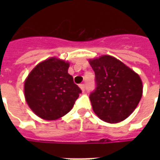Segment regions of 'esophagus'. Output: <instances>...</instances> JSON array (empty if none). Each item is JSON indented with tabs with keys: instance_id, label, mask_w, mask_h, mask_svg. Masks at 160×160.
<instances>
[{
	"instance_id": "obj_1",
	"label": "esophagus",
	"mask_w": 160,
	"mask_h": 160,
	"mask_svg": "<svg viewBox=\"0 0 160 160\" xmlns=\"http://www.w3.org/2000/svg\"><path fill=\"white\" fill-rule=\"evenodd\" d=\"M79 86H80V89H81V90H82L83 92H84V91H85V85H84V84H80V85H79Z\"/></svg>"
}]
</instances>
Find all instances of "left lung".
Instances as JSON below:
<instances>
[{
	"instance_id": "left-lung-1",
	"label": "left lung",
	"mask_w": 160,
	"mask_h": 160,
	"mask_svg": "<svg viewBox=\"0 0 160 160\" xmlns=\"http://www.w3.org/2000/svg\"><path fill=\"white\" fill-rule=\"evenodd\" d=\"M96 88L90 93L93 110L107 123H119L133 113L140 101L143 85L138 74L120 60L102 55L90 60Z\"/></svg>"
}]
</instances>
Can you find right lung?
I'll return each mask as SVG.
<instances>
[{"mask_svg":"<svg viewBox=\"0 0 160 160\" xmlns=\"http://www.w3.org/2000/svg\"><path fill=\"white\" fill-rule=\"evenodd\" d=\"M69 63L50 58L36 65L25 81V97L41 119L54 120L70 111L82 91L68 74Z\"/></svg>","mask_w":160,"mask_h":160,"instance_id":"right-lung-1","label":"right lung"}]
</instances>
